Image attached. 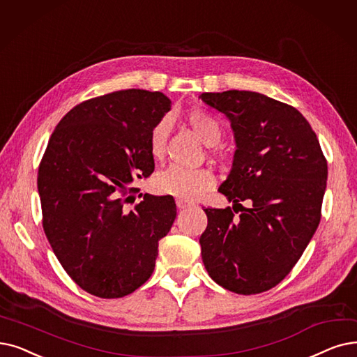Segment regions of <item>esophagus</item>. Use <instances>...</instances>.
I'll return each instance as SVG.
<instances>
[{
  "label": "esophagus",
  "instance_id": "34e87169",
  "mask_svg": "<svg viewBox=\"0 0 357 357\" xmlns=\"http://www.w3.org/2000/svg\"><path fill=\"white\" fill-rule=\"evenodd\" d=\"M176 207L179 210H183V208L191 207V203H187V201H183V199H176Z\"/></svg>",
  "mask_w": 357,
  "mask_h": 357
}]
</instances>
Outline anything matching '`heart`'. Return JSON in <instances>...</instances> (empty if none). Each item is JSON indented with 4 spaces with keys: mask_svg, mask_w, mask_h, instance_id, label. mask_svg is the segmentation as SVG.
I'll list each match as a JSON object with an SVG mask.
<instances>
[{
    "mask_svg": "<svg viewBox=\"0 0 357 357\" xmlns=\"http://www.w3.org/2000/svg\"><path fill=\"white\" fill-rule=\"evenodd\" d=\"M188 122L204 144L214 146L220 142L222 126L210 114L201 109H194L188 114ZM170 128H172V119L169 116L162 118L153 127L149 138V149L154 159H162L165 156ZM214 182L215 179L210 169L170 166L154 176L153 188L162 195H170L183 201H194L208 192L214 187Z\"/></svg>",
    "mask_w": 357,
    "mask_h": 357,
    "instance_id": "b5f03b06",
    "label": "heart"
}]
</instances>
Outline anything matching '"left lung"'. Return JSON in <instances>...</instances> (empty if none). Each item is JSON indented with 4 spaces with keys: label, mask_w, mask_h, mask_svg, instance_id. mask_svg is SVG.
I'll return each instance as SVG.
<instances>
[{
    "label": "left lung",
    "mask_w": 357,
    "mask_h": 357,
    "mask_svg": "<svg viewBox=\"0 0 357 357\" xmlns=\"http://www.w3.org/2000/svg\"><path fill=\"white\" fill-rule=\"evenodd\" d=\"M199 99L230 122L236 150L219 192L243 211L236 220L230 207L204 208V267L217 284L238 294L270 290L290 273L319 225L327 160L293 106L248 90Z\"/></svg>",
    "instance_id": "1"
}]
</instances>
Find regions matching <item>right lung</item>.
Here are the masks:
<instances>
[{
	"label": "right lung",
	"instance_id": "1",
	"mask_svg": "<svg viewBox=\"0 0 357 357\" xmlns=\"http://www.w3.org/2000/svg\"><path fill=\"white\" fill-rule=\"evenodd\" d=\"M160 91L130 89L86 100L59 121L39 166L43 230L67 274L103 299L144 284L175 199L146 194L134 210L132 182L154 170L149 138L170 111Z\"/></svg>",
	"mask_w": 357,
	"mask_h": 357
}]
</instances>
